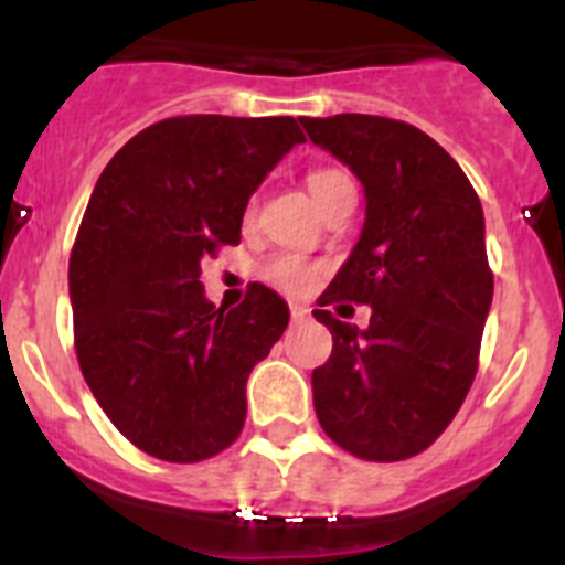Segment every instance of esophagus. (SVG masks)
I'll return each instance as SVG.
<instances>
[{"label":"esophagus","mask_w":565,"mask_h":565,"mask_svg":"<svg viewBox=\"0 0 565 565\" xmlns=\"http://www.w3.org/2000/svg\"><path fill=\"white\" fill-rule=\"evenodd\" d=\"M311 317V311H308L306 306H299V302H291V319L294 322H302V319Z\"/></svg>","instance_id":"34e87169"}]
</instances>
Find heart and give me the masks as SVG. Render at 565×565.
<instances>
[{
	"mask_svg": "<svg viewBox=\"0 0 565 565\" xmlns=\"http://www.w3.org/2000/svg\"><path fill=\"white\" fill-rule=\"evenodd\" d=\"M306 183H308V192H311V198L317 201V206L326 209L328 201H331L339 189L351 186V178H348L342 169L319 167V169H311V172H308ZM243 221H246V226L254 221V206L246 209V217H243ZM263 277H266V282H271L274 288H279V291L306 294V291H311L313 282H317L319 266H313V263H308V259L297 257V254H279V257L268 259L266 266H263Z\"/></svg>",
	"mask_w": 565,
	"mask_h": 565,
	"instance_id": "b5f03b06",
	"label": "heart"
}]
</instances>
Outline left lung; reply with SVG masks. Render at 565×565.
Segmentation results:
<instances>
[{"label": "left lung", "instance_id": "8db88e82", "mask_svg": "<svg viewBox=\"0 0 565 565\" xmlns=\"http://www.w3.org/2000/svg\"><path fill=\"white\" fill-rule=\"evenodd\" d=\"M299 121L367 198L362 237L313 311L333 333L311 376L313 411L351 456L404 461L450 427L478 373L492 306L481 201L413 124L359 113ZM342 298L374 308L367 332L327 311Z\"/></svg>", "mask_w": 565, "mask_h": 565}]
</instances>
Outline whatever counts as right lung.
<instances>
[{
    "label": "right lung",
    "instance_id": "right-lung-1",
    "mask_svg": "<svg viewBox=\"0 0 565 565\" xmlns=\"http://www.w3.org/2000/svg\"><path fill=\"white\" fill-rule=\"evenodd\" d=\"M302 141L291 115H178L129 138L93 189L70 252L73 342L102 411L147 456L206 461L246 424L248 373L288 306L254 282L214 308L201 263L237 246L252 192Z\"/></svg>",
    "mask_w": 565,
    "mask_h": 565
}]
</instances>
